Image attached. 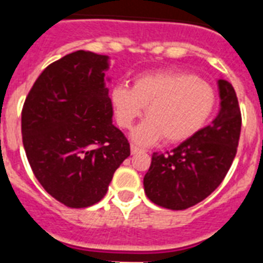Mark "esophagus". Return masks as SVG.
I'll return each instance as SVG.
<instances>
[{"instance_id": "1", "label": "esophagus", "mask_w": 263, "mask_h": 263, "mask_svg": "<svg viewBox=\"0 0 263 263\" xmlns=\"http://www.w3.org/2000/svg\"><path fill=\"white\" fill-rule=\"evenodd\" d=\"M140 152H142V148L136 147L135 144H131V154H138Z\"/></svg>"}]
</instances>
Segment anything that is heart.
Instances as JSON below:
<instances>
[{
  "instance_id": "heart-1",
  "label": "heart",
  "mask_w": 263,
  "mask_h": 263,
  "mask_svg": "<svg viewBox=\"0 0 263 263\" xmlns=\"http://www.w3.org/2000/svg\"><path fill=\"white\" fill-rule=\"evenodd\" d=\"M110 101L121 128H129L144 113L148 119L132 132L138 144L148 146L165 138L181 143L208 124L216 107L212 86L184 72H153L135 78L131 87L117 84Z\"/></svg>"
}]
</instances>
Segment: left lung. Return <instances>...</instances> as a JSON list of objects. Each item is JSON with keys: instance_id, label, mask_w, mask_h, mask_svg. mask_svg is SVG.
Instances as JSON below:
<instances>
[{"instance_id": "1", "label": "left lung", "mask_w": 263, "mask_h": 263, "mask_svg": "<svg viewBox=\"0 0 263 263\" xmlns=\"http://www.w3.org/2000/svg\"><path fill=\"white\" fill-rule=\"evenodd\" d=\"M221 109L213 123L166 154L154 153L144 175V192L153 203L184 210L199 203L228 173L240 138L241 113L232 84L218 80Z\"/></svg>"}]
</instances>
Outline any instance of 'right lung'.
<instances>
[{
    "mask_svg": "<svg viewBox=\"0 0 263 263\" xmlns=\"http://www.w3.org/2000/svg\"><path fill=\"white\" fill-rule=\"evenodd\" d=\"M107 68V55H64L45 68L23 105L27 160L47 194L68 208L102 199L131 154L127 138L111 123Z\"/></svg>",
    "mask_w": 263,
    "mask_h": 263,
    "instance_id": "add662e5",
    "label": "right lung"
}]
</instances>
